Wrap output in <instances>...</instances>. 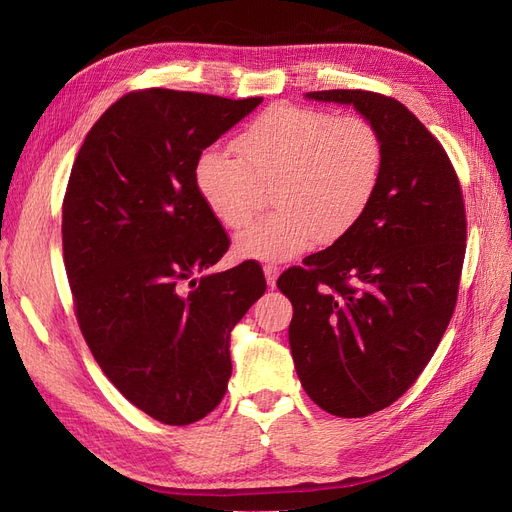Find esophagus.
Returning <instances> with one entry per match:
<instances>
[{
    "label": "esophagus",
    "mask_w": 512,
    "mask_h": 512,
    "mask_svg": "<svg viewBox=\"0 0 512 512\" xmlns=\"http://www.w3.org/2000/svg\"><path fill=\"white\" fill-rule=\"evenodd\" d=\"M277 275H280V265H277V262H267V265H265V277H267V284L271 288H275Z\"/></svg>",
    "instance_id": "1"
}]
</instances>
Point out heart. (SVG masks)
I'll return each mask as SVG.
<instances>
[{
    "label": "heart",
    "instance_id": "heart-1",
    "mask_svg": "<svg viewBox=\"0 0 512 512\" xmlns=\"http://www.w3.org/2000/svg\"><path fill=\"white\" fill-rule=\"evenodd\" d=\"M239 158L207 147L194 166L196 190L211 215L243 228L267 200L277 205L237 237L243 256L282 260L314 241L329 245L359 224L374 200L384 145L378 128L356 113L277 102L235 138Z\"/></svg>",
    "mask_w": 512,
    "mask_h": 512
}]
</instances>
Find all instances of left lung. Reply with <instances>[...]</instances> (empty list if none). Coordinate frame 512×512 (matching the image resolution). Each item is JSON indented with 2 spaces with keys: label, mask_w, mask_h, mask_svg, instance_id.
<instances>
[{
  "label": "left lung",
  "mask_w": 512,
  "mask_h": 512,
  "mask_svg": "<svg viewBox=\"0 0 512 512\" xmlns=\"http://www.w3.org/2000/svg\"><path fill=\"white\" fill-rule=\"evenodd\" d=\"M307 98L352 104L384 145L359 224L277 280L294 309L288 337L305 393L329 414L361 418L410 389L451 322L466 207L448 153L404 104L363 89Z\"/></svg>",
  "instance_id": "left-lung-1"
}]
</instances>
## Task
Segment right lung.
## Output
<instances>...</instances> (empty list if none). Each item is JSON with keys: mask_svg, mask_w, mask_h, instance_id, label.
<instances>
[{"mask_svg": "<svg viewBox=\"0 0 512 512\" xmlns=\"http://www.w3.org/2000/svg\"><path fill=\"white\" fill-rule=\"evenodd\" d=\"M262 98L136 89L104 111L74 160L61 243L74 316L106 378L164 425L218 408L230 331L265 294L256 260L196 280L230 247L194 166Z\"/></svg>", "mask_w": 512, "mask_h": 512, "instance_id": "right-lung-1", "label": "right lung"}]
</instances>
